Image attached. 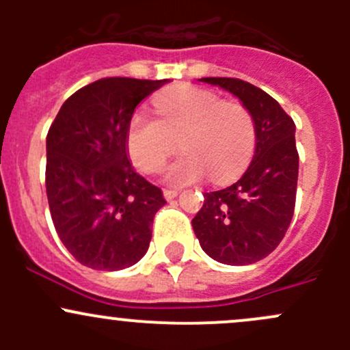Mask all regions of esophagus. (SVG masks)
Masks as SVG:
<instances>
[{
  "mask_svg": "<svg viewBox=\"0 0 350 350\" xmlns=\"http://www.w3.org/2000/svg\"><path fill=\"white\" fill-rule=\"evenodd\" d=\"M178 189H164V198L165 200H174L176 196H178Z\"/></svg>",
  "mask_w": 350,
  "mask_h": 350,
  "instance_id": "obj_1",
  "label": "esophagus"
}]
</instances>
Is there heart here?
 <instances>
[{
  "label": "heart",
  "instance_id": "obj_1",
  "mask_svg": "<svg viewBox=\"0 0 350 350\" xmlns=\"http://www.w3.org/2000/svg\"><path fill=\"white\" fill-rule=\"evenodd\" d=\"M159 118L135 113L126 129V150L144 172H157L179 149L185 155L165 172L171 185H191L210 172L215 183L234 178L254 149V122L241 101L213 91L178 86L154 100Z\"/></svg>",
  "mask_w": 350,
  "mask_h": 350
}]
</instances>
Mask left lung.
<instances>
[{
    "instance_id": "8db88e82",
    "label": "left lung",
    "mask_w": 350,
    "mask_h": 350,
    "mask_svg": "<svg viewBox=\"0 0 350 350\" xmlns=\"http://www.w3.org/2000/svg\"><path fill=\"white\" fill-rule=\"evenodd\" d=\"M249 109L256 150L247 171L225 189L204 193L191 225L201 249L217 262L247 266L269 256L291 224L298 183L295 122L274 98L234 77H201Z\"/></svg>"
}]
</instances>
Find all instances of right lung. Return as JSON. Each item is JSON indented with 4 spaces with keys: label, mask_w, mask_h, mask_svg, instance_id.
Segmentation results:
<instances>
[{
    "label": "right lung",
    "mask_w": 350,
    "mask_h": 350,
    "mask_svg": "<svg viewBox=\"0 0 350 350\" xmlns=\"http://www.w3.org/2000/svg\"><path fill=\"white\" fill-rule=\"evenodd\" d=\"M169 83L105 77L69 96L47 133L45 188L59 239L84 266L120 271L146 256L162 191L135 172L126 129Z\"/></svg>",
    "instance_id": "obj_1"
}]
</instances>
